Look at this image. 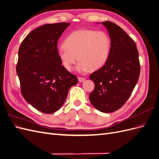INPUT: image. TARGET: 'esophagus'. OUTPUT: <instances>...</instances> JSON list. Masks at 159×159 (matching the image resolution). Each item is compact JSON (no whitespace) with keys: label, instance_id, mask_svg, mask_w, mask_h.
<instances>
[{"label":"esophagus","instance_id":"1","mask_svg":"<svg viewBox=\"0 0 159 159\" xmlns=\"http://www.w3.org/2000/svg\"><path fill=\"white\" fill-rule=\"evenodd\" d=\"M85 80V78H83V77H78V81L80 82H83V81Z\"/></svg>","mask_w":159,"mask_h":159}]
</instances>
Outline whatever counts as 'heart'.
Instances as JSON below:
<instances>
[{
	"label": "heart",
	"instance_id": "heart-1",
	"mask_svg": "<svg viewBox=\"0 0 159 159\" xmlns=\"http://www.w3.org/2000/svg\"><path fill=\"white\" fill-rule=\"evenodd\" d=\"M64 48L57 56L64 68L71 71L77 60V69L80 71L95 70L102 67L108 59L111 40L107 32L93 29L77 30L66 37Z\"/></svg>",
	"mask_w": 159,
	"mask_h": 159
}]
</instances>
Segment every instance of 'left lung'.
<instances>
[{
  "instance_id": "8db88e82",
  "label": "left lung",
  "mask_w": 159,
  "mask_h": 159,
  "mask_svg": "<svg viewBox=\"0 0 159 159\" xmlns=\"http://www.w3.org/2000/svg\"><path fill=\"white\" fill-rule=\"evenodd\" d=\"M109 32L111 46L103 66L89 75L95 84L89 94L93 106L103 113H111L126 103L140 75V62L135 42L112 22H102Z\"/></svg>"
}]
</instances>
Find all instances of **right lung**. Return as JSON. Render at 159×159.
<instances>
[{
	"label": "right lung",
	"instance_id": "right-lung-1",
	"mask_svg": "<svg viewBox=\"0 0 159 159\" xmlns=\"http://www.w3.org/2000/svg\"><path fill=\"white\" fill-rule=\"evenodd\" d=\"M70 23L47 24L26 36L18 50L16 73L24 98L44 113L64 104L77 76L66 70L57 56V42Z\"/></svg>",
	"mask_w": 159,
	"mask_h": 159
}]
</instances>
